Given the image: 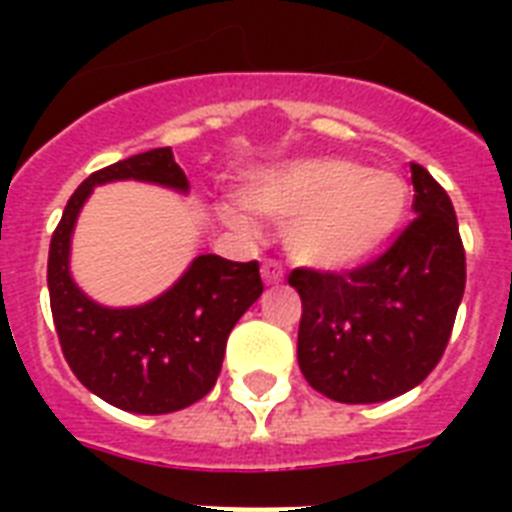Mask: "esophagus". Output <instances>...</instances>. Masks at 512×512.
<instances>
[{"label": "esophagus", "mask_w": 512, "mask_h": 512, "mask_svg": "<svg viewBox=\"0 0 512 512\" xmlns=\"http://www.w3.org/2000/svg\"><path fill=\"white\" fill-rule=\"evenodd\" d=\"M263 281L265 284H281L284 281V268H281V263H276V260H265L263 263Z\"/></svg>", "instance_id": "obj_1"}]
</instances>
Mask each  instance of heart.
I'll list each match as a JSON object with an SVG mask.
<instances>
[{
  "instance_id": "1",
  "label": "heart",
  "mask_w": 512,
  "mask_h": 512,
  "mask_svg": "<svg viewBox=\"0 0 512 512\" xmlns=\"http://www.w3.org/2000/svg\"><path fill=\"white\" fill-rule=\"evenodd\" d=\"M244 207L273 225H287V252L308 268L337 271L361 263L398 228L406 188L390 172L319 156L260 175L244 191ZM225 220L249 228L244 209L228 207Z\"/></svg>"
}]
</instances>
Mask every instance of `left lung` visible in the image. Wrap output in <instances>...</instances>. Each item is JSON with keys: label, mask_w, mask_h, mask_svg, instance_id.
Returning <instances> with one entry per match:
<instances>
[{"label": "left lung", "mask_w": 512, "mask_h": 512, "mask_svg": "<svg viewBox=\"0 0 512 512\" xmlns=\"http://www.w3.org/2000/svg\"><path fill=\"white\" fill-rule=\"evenodd\" d=\"M414 220L377 260L348 273L295 268L303 300L297 364L340 404H377L420 385L446 350L465 292L452 199L412 164Z\"/></svg>", "instance_id": "obj_1"}]
</instances>
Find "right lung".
Instances as JSON below:
<instances>
[{
	"mask_svg": "<svg viewBox=\"0 0 512 512\" xmlns=\"http://www.w3.org/2000/svg\"><path fill=\"white\" fill-rule=\"evenodd\" d=\"M143 180L188 191L172 148H154L92 172L68 199L50 241L47 287L60 348L84 388L116 409L170 414L215 388L225 342L263 295L260 265L199 255L164 295L135 308H106L84 295L68 271L71 233L95 185Z\"/></svg>",
	"mask_w": 512,
	"mask_h": 512,
	"instance_id": "1",
	"label": "right lung"
}]
</instances>
